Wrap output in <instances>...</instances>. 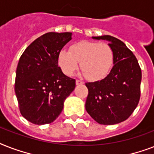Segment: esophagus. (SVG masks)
<instances>
[{
  "label": "esophagus",
  "instance_id": "1",
  "mask_svg": "<svg viewBox=\"0 0 154 154\" xmlns=\"http://www.w3.org/2000/svg\"><path fill=\"white\" fill-rule=\"evenodd\" d=\"M82 84H84V82H82V81H80V80H76V85H79Z\"/></svg>",
  "mask_w": 154,
  "mask_h": 154
}]
</instances>
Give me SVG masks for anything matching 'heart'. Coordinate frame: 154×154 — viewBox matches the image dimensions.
<instances>
[{
  "label": "heart",
  "instance_id": "obj_1",
  "mask_svg": "<svg viewBox=\"0 0 154 154\" xmlns=\"http://www.w3.org/2000/svg\"><path fill=\"white\" fill-rule=\"evenodd\" d=\"M114 53L106 43L82 41L72 44L70 51L63 49L58 54V64L63 72L71 75L80 66L82 74L90 81L105 78L112 69Z\"/></svg>",
  "mask_w": 154,
  "mask_h": 154
}]
</instances>
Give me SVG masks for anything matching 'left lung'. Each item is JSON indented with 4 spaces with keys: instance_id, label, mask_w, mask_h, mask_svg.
<instances>
[{
    "instance_id": "obj_1",
    "label": "left lung",
    "mask_w": 154,
    "mask_h": 154,
    "mask_svg": "<svg viewBox=\"0 0 154 154\" xmlns=\"http://www.w3.org/2000/svg\"><path fill=\"white\" fill-rule=\"evenodd\" d=\"M109 42L114 53L113 66L107 77L88 82L87 112L101 125L124 122L133 113L141 96V70L133 52L124 42L109 35L93 37Z\"/></svg>"
}]
</instances>
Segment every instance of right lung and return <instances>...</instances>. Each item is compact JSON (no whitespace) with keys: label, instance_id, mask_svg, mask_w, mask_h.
Returning <instances> with one entry per match:
<instances>
[{"label":"right lung","instance_id":"add662e5","mask_svg":"<svg viewBox=\"0 0 154 154\" xmlns=\"http://www.w3.org/2000/svg\"><path fill=\"white\" fill-rule=\"evenodd\" d=\"M71 39L72 32H47L32 42L20 57L15 94L20 113L31 123L53 122L74 90L76 81L58 66L59 52Z\"/></svg>","mask_w":154,"mask_h":154}]
</instances>
